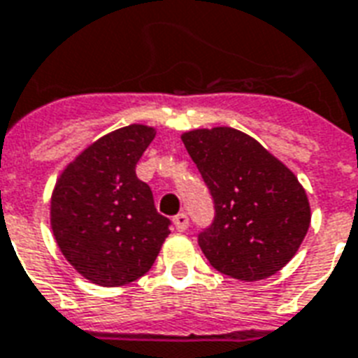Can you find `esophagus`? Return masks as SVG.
<instances>
[{"instance_id": "esophagus-1", "label": "esophagus", "mask_w": 358, "mask_h": 358, "mask_svg": "<svg viewBox=\"0 0 358 358\" xmlns=\"http://www.w3.org/2000/svg\"><path fill=\"white\" fill-rule=\"evenodd\" d=\"M173 223H174V227H176V231L182 233V231H185L187 225H189V217H187V214H184V212H180L178 215H174Z\"/></svg>"}]
</instances>
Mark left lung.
<instances>
[{"label":"left lung","instance_id":"1","mask_svg":"<svg viewBox=\"0 0 358 358\" xmlns=\"http://www.w3.org/2000/svg\"><path fill=\"white\" fill-rule=\"evenodd\" d=\"M214 199V222L199 245L222 274L257 282L299 252L312 212L299 178L268 150L233 127L182 135Z\"/></svg>","mask_w":358,"mask_h":358}]
</instances>
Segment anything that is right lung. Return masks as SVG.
I'll return each mask as SVG.
<instances>
[{
    "label": "right lung",
    "instance_id": "right-lung-1",
    "mask_svg": "<svg viewBox=\"0 0 358 358\" xmlns=\"http://www.w3.org/2000/svg\"><path fill=\"white\" fill-rule=\"evenodd\" d=\"M155 129L133 124L116 129L76 155L52 191L50 225L73 268L103 287L144 276L169 236L150 185L135 167Z\"/></svg>",
    "mask_w": 358,
    "mask_h": 358
}]
</instances>
